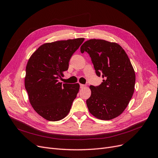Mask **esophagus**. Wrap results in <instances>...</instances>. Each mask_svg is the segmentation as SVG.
I'll return each instance as SVG.
<instances>
[{
    "label": "esophagus",
    "mask_w": 158,
    "mask_h": 158,
    "mask_svg": "<svg viewBox=\"0 0 158 158\" xmlns=\"http://www.w3.org/2000/svg\"><path fill=\"white\" fill-rule=\"evenodd\" d=\"M80 88H81V89H82V88H84L85 87V85H84V84H80Z\"/></svg>",
    "instance_id": "obj_1"
}]
</instances>
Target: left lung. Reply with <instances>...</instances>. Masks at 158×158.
<instances>
[{"label": "left lung", "mask_w": 158, "mask_h": 158, "mask_svg": "<svg viewBox=\"0 0 158 158\" xmlns=\"http://www.w3.org/2000/svg\"><path fill=\"white\" fill-rule=\"evenodd\" d=\"M80 51L89 54L97 75L104 78L100 85L89 87L88 110L101 120L118 117L134 92L135 74L128 55L118 44L96 39L86 41Z\"/></svg>", "instance_id": "8db88e82"}]
</instances>
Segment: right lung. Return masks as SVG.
Here are the masks:
<instances>
[{"label":"right lung","mask_w":158,"mask_h":158,"mask_svg":"<svg viewBox=\"0 0 158 158\" xmlns=\"http://www.w3.org/2000/svg\"><path fill=\"white\" fill-rule=\"evenodd\" d=\"M84 38L45 43L30 58L24 85L30 102L38 114L50 121L65 117L80 89L78 84H64L60 80L68 70L73 54Z\"/></svg>","instance_id":"1"}]
</instances>
